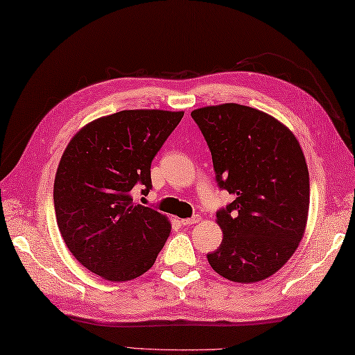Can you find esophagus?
Segmentation results:
<instances>
[{"label": "esophagus", "instance_id": "esophagus-1", "mask_svg": "<svg viewBox=\"0 0 355 355\" xmlns=\"http://www.w3.org/2000/svg\"><path fill=\"white\" fill-rule=\"evenodd\" d=\"M201 221V216L200 215H195L192 218H186V220H182L183 225H192V224H197Z\"/></svg>", "mask_w": 355, "mask_h": 355}]
</instances>
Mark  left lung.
I'll use <instances>...</instances> for the list:
<instances>
[{
  "instance_id": "1",
  "label": "left lung",
  "mask_w": 355,
  "mask_h": 355,
  "mask_svg": "<svg viewBox=\"0 0 355 355\" xmlns=\"http://www.w3.org/2000/svg\"><path fill=\"white\" fill-rule=\"evenodd\" d=\"M216 182L235 197L216 214L221 245L207 254L218 275L254 284L282 268L304 238L310 175L296 135L281 120L239 103L193 110Z\"/></svg>"
}]
</instances>
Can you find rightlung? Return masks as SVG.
<instances>
[{"mask_svg": "<svg viewBox=\"0 0 355 355\" xmlns=\"http://www.w3.org/2000/svg\"><path fill=\"white\" fill-rule=\"evenodd\" d=\"M184 111L123 110L82 126L59 162L53 200L64 243L105 281L125 282L154 266L169 218L134 202L150 189V162Z\"/></svg>", "mask_w": 355, "mask_h": 355, "instance_id": "right-lung-1", "label": "right lung"}]
</instances>
